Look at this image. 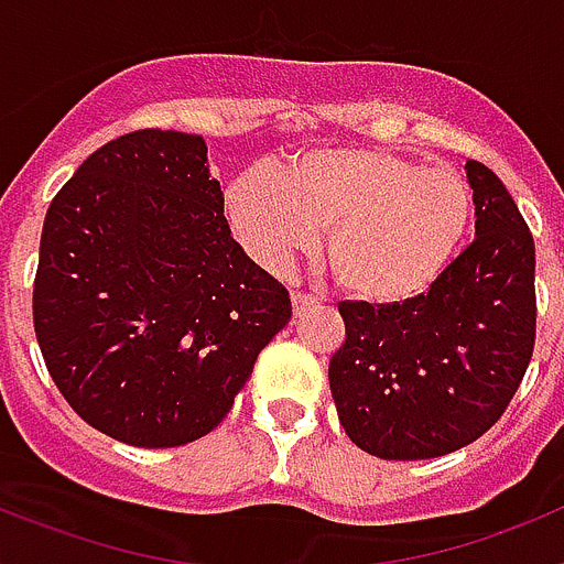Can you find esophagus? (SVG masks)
Returning <instances> with one entry per match:
<instances>
[{
    "instance_id": "1",
    "label": "esophagus",
    "mask_w": 564,
    "mask_h": 564,
    "mask_svg": "<svg viewBox=\"0 0 564 564\" xmlns=\"http://www.w3.org/2000/svg\"><path fill=\"white\" fill-rule=\"evenodd\" d=\"M291 302H293V316H305L311 307L318 305L316 296H311V293H302V291H293Z\"/></svg>"
}]
</instances>
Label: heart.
I'll use <instances>...</instances> for the list:
<instances>
[{"label": "heart", "mask_w": 564, "mask_h": 564, "mask_svg": "<svg viewBox=\"0 0 564 564\" xmlns=\"http://www.w3.org/2000/svg\"><path fill=\"white\" fill-rule=\"evenodd\" d=\"M226 217L259 265L282 271L325 228L336 282L367 305H403L437 282L471 223V188L446 166L387 149H311L228 186Z\"/></svg>", "instance_id": "obj_1"}]
</instances>
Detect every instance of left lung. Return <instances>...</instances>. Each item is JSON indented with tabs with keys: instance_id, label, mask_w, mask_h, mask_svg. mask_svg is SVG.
Wrapping results in <instances>:
<instances>
[{
	"instance_id": "1",
	"label": "left lung",
	"mask_w": 564,
	"mask_h": 564,
	"mask_svg": "<svg viewBox=\"0 0 564 564\" xmlns=\"http://www.w3.org/2000/svg\"><path fill=\"white\" fill-rule=\"evenodd\" d=\"M475 242L423 296L341 302L327 378L338 421L381 460L463 449L500 421L534 352V237L502 181L466 163Z\"/></svg>"
}]
</instances>
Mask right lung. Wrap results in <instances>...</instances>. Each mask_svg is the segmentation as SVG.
Instances as JSON below:
<instances>
[{"instance_id": "add662e5", "label": "right lung", "mask_w": 564, "mask_h": 564, "mask_svg": "<svg viewBox=\"0 0 564 564\" xmlns=\"http://www.w3.org/2000/svg\"><path fill=\"white\" fill-rule=\"evenodd\" d=\"M288 322V291L231 237L203 134L115 138L50 203L33 327L104 435L141 449L208 435Z\"/></svg>"}]
</instances>
